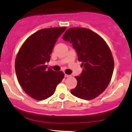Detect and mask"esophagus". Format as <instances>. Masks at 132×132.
I'll list each match as a JSON object with an SVG mask.
<instances>
[{
  "instance_id": "34e87169",
  "label": "esophagus",
  "mask_w": 132,
  "mask_h": 132,
  "mask_svg": "<svg viewBox=\"0 0 132 132\" xmlns=\"http://www.w3.org/2000/svg\"><path fill=\"white\" fill-rule=\"evenodd\" d=\"M71 77V75H69L65 74V77Z\"/></svg>"
}]
</instances>
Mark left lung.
<instances>
[{"instance_id": "1", "label": "left lung", "mask_w": 132, "mask_h": 132, "mask_svg": "<svg viewBox=\"0 0 132 132\" xmlns=\"http://www.w3.org/2000/svg\"><path fill=\"white\" fill-rule=\"evenodd\" d=\"M63 39L72 44L84 67L80 76L75 77L77 85L71 93L83 100L95 98L105 90L112 77L114 63L110 49L101 36L85 28H69Z\"/></svg>"}]
</instances>
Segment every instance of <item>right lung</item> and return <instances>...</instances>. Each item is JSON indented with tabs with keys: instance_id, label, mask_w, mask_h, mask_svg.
Returning a JSON list of instances; mask_svg holds the SVG:
<instances>
[{
	"instance_id": "obj_1",
	"label": "right lung",
	"mask_w": 132,
	"mask_h": 132,
	"mask_svg": "<svg viewBox=\"0 0 132 132\" xmlns=\"http://www.w3.org/2000/svg\"><path fill=\"white\" fill-rule=\"evenodd\" d=\"M66 27L39 30L31 34L20 48L15 60L18 82L27 94L37 101L50 97L64 78L62 71L47 69L53 47Z\"/></svg>"
}]
</instances>
